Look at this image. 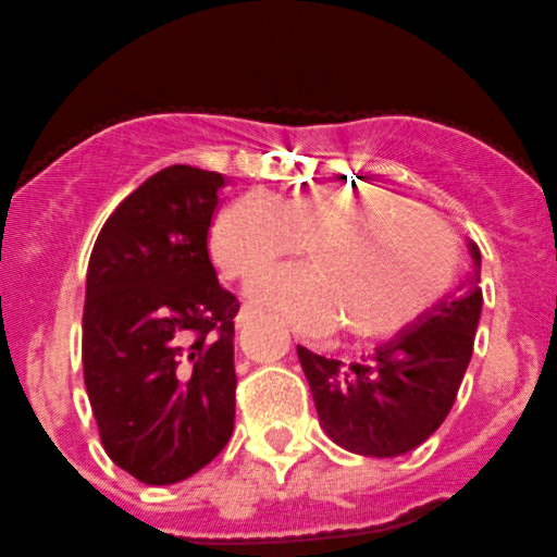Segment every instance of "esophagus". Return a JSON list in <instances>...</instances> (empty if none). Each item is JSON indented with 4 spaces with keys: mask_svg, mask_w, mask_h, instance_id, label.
<instances>
[{
    "mask_svg": "<svg viewBox=\"0 0 557 557\" xmlns=\"http://www.w3.org/2000/svg\"><path fill=\"white\" fill-rule=\"evenodd\" d=\"M252 319H255V310L252 308H242V313L236 315V324L238 326H247Z\"/></svg>",
    "mask_w": 557,
    "mask_h": 557,
    "instance_id": "obj_1",
    "label": "esophagus"
}]
</instances>
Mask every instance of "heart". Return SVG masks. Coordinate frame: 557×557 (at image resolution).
<instances>
[{
	"instance_id": "b5f03b06",
	"label": "heart",
	"mask_w": 557,
	"mask_h": 557,
	"mask_svg": "<svg viewBox=\"0 0 557 557\" xmlns=\"http://www.w3.org/2000/svg\"><path fill=\"white\" fill-rule=\"evenodd\" d=\"M310 249V269L261 277L249 296L280 321L351 341L407 330L448 288L454 238L414 202L384 189H324L274 197L247 191L216 216L211 249L222 272L252 280Z\"/></svg>"
}]
</instances>
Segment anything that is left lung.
I'll return each instance as SVG.
<instances>
[{"mask_svg": "<svg viewBox=\"0 0 557 557\" xmlns=\"http://www.w3.org/2000/svg\"><path fill=\"white\" fill-rule=\"evenodd\" d=\"M472 272L404 332L360 362L330 360L296 346L321 429L360 456L393 459L414 450L448 418L481 321V249L467 242Z\"/></svg>", "mask_w": 557, "mask_h": 557, "instance_id": "8db88e82", "label": "left lung"}]
</instances>
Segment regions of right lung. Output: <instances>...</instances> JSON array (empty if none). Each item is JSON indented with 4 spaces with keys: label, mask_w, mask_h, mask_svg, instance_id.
<instances>
[{
    "label": "right lung",
    "mask_w": 557,
    "mask_h": 557,
    "mask_svg": "<svg viewBox=\"0 0 557 557\" xmlns=\"http://www.w3.org/2000/svg\"><path fill=\"white\" fill-rule=\"evenodd\" d=\"M220 173L173 164L114 208L87 267L82 362L103 450L148 486L220 456L236 418L233 319L208 227Z\"/></svg>",
    "instance_id": "right-lung-1"
}]
</instances>
